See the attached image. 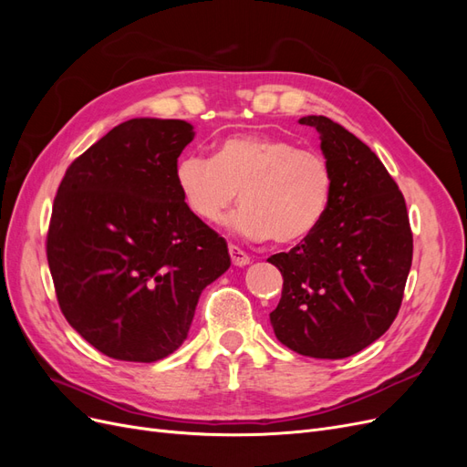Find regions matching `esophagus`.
<instances>
[{"mask_svg":"<svg viewBox=\"0 0 467 467\" xmlns=\"http://www.w3.org/2000/svg\"><path fill=\"white\" fill-rule=\"evenodd\" d=\"M228 251H230L232 263H234L235 266H245V265H249V263H251V259H249L247 253H245V251H242L239 247L230 245V247H228Z\"/></svg>","mask_w":467,"mask_h":467,"instance_id":"esophagus-1","label":"esophagus"}]
</instances>
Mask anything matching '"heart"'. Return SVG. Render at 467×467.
<instances>
[{"label":"heart","instance_id":"heart-1","mask_svg":"<svg viewBox=\"0 0 467 467\" xmlns=\"http://www.w3.org/2000/svg\"><path fill=\"white\" fill-rule=\"evenodd\" d=\"M182 202L202 222H218L239 192L242 208L228 228L247 239L292 245L314 234L331 201L327 160L286 138L237 134L223 138L212 158L185 153L175 163Z\"/></svg>","mask_w":467,"mask_h":467}]
</instances>
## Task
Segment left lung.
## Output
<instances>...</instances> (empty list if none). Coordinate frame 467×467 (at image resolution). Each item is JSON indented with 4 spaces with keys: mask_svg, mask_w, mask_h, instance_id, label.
I'll return each mask as SVG.
<instances>
[{
    "mask_svg": "<svg viewBox=\"0 0 467 467\" xmlns=\"http://www.w3.org/2000/svg\"><path fill=\"white\" fill-rule=\"evenodd\" d=\"M300 124L319 132L333 175L331 201L314 234L268 257L285 278L271 325L298 355L347 358L398 316L413 234L398 182L368 146L327 117H304Z\"/></svg>",
    "mask_w": 467,
    "mask_h": 467,
    "instance_id": "left-lung-1",
    "label": "left lung"
}]
</instances>
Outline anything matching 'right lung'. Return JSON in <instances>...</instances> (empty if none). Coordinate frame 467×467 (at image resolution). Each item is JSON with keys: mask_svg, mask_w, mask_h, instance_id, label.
<instances>
[{"mask_svg": "<svg viewBox=\"0 0 467 467\" xmlns=\"http://www.w3.org/2000/svg\"><path fill=\"white\" fill-rule=\"evenodd\" d=\"M192 124L132 119L83 151L56 192L47 257L67 323L103 355L155 362L185 341L225 239L182 202L175 163Z\"/></svg>", "mask_w": 467, "mask_h": 467, "instance_id": "obj_1", "label": "right lung"}]
</instances>
